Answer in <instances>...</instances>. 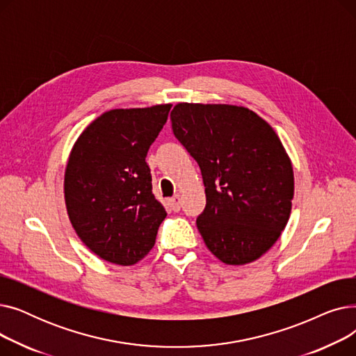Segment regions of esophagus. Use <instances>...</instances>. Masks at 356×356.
<instances>
[{
	"label": "esophagus",
	"mask_w": 356,
	"mask_h": 356,
	"mask_svg": "<svg viewBox=\"0 0 356 356\" xmlns=\"http://www.w3.org/2000/svg\"><path fill=\"white\" fill-rule=\"evenodd\" d=\"M170 204H172V208H173L175 212H179V211H180V196H179V195L173 196V197L170 199Z\"/></svg>",
	"instance_id": "1"
}]
</instances>
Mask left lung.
Listing matches in <instances>:
<instances>
[{
  "label": "left lung",
  "mask_w": 356,
  "mask_h": 356,
  "mask_svg": "<svg viewBox=\"0 0 356 356\" xmlns=\"http://www.w3.org/2000/svg\"><path fill=\"white\" fill-rule=\"evenodd\" d=\"M176 138L197 161L207 207L196 225L229 266L266 254L286 228L294 195L291 161L275 131L244 106L177 104Z\"/></svg>",
  "instance_id": "8db88e82"
}]
</instances>
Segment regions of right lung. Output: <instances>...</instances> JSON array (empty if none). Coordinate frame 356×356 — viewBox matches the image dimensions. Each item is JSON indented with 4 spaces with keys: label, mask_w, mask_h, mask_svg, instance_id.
<instances>
[{
    "label": "right lung",
    "mask_w": 356,
    "mask_h": 356,
    "mask_svg": "<svg viewBox=\"0 0 356 356\" xmlns=\"http://www.w3.org/2000/svg\"><path fill=\"white\" fill-rule=\"evenodd\" d=\"M172 105L111 109L74 143L65 173L73 229L99 258L133 266L154 247L165 209L153 195L148 148Z\"/></svg>",
    "instance_id": "add662e5"
}]
</instances>
